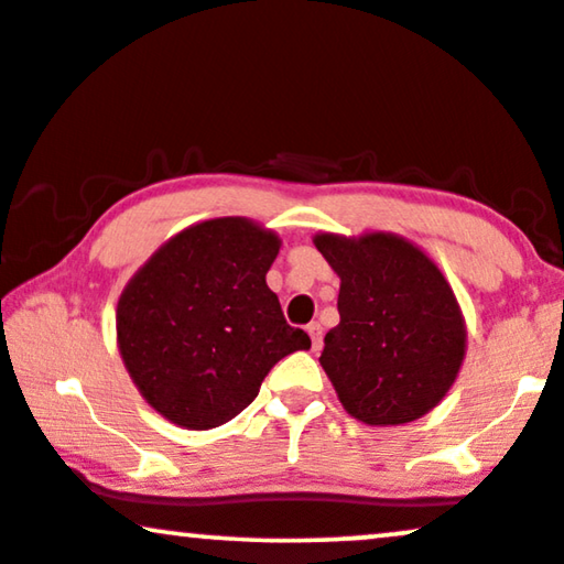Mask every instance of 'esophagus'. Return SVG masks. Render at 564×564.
<instances>
[{
    "mask_svg": "<svg viewBox=\"0 0 564 564\" xmlns=\"http://www.w3.org/2000/svg\"><path fill=\"white\" fill-rule=\"evenodd\" d=\"M306 333H310V338H312V348L319 351V346H323V325L310 323L306 325Z\"/></svg>",
    "mask_w": 564,
    "mask_h": 564,
    "instance_id": "1",
    "label": "esophagus"
}]
</instances>
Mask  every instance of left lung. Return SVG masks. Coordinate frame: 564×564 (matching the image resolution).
Returning <instances> with one entry per match:
<instances>
[{"instance_id": "1", "label": "left lung", "mask_w": 564, "mask_h": 564, "mask_svg": "<svg viewBox=\"0 0 564 564\" xmlns=\"http://www.w3.org/2000/svg\"><path fill=\"white\" fill-rule=\"evenodd\" d=\"M312 241L340 278V323L319 356L338 401L369 426L416 422L447 395L466 356L451 283L398 234L323 231Z\"/></svg>"}]
</instances>
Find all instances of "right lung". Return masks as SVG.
<instances>
[{
	"label": "right lung",
	"mask_w": 564,
	"mask_h": 564,
	"mask_svg": "<svg viewBox=\"0 0 564 564\" xmlns=\"http://www.w3.org/2000/svg\"><path fill=\"white\" fill-rule=\"evenodd\" d=\"M281 237L241 216L199 220L151 254L117 304V346L140 395L184 430L231 422L310 335L265 275Z\"/></svg>",
	"instance_id": "right-lung-1"
}]
</instances>
